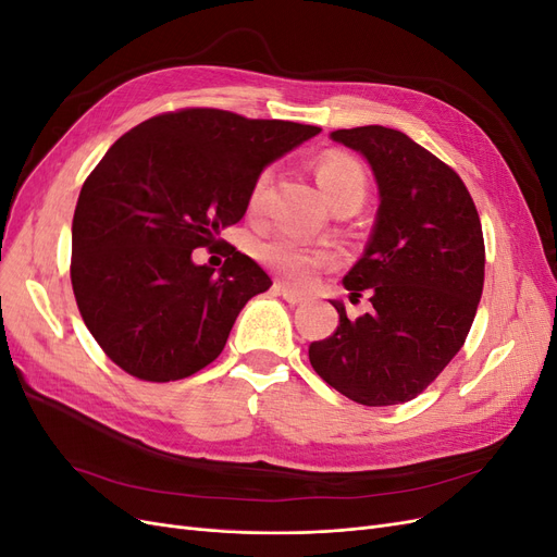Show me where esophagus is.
Wrapping results in <instances>:
<instances>
[{"label":"esophagus","mask_w":557,"mask_h":557,"mask_svg":"<svg viewBox=\"0 0 557 557\" xmlns=\"http://www.w3.org/2000/svg\"><path fill=\"white\" fill-rule=\"evenodd\" d=\"M274 288L278 290V295L285 299V301H288V305H301V301H305L307 297L305 295H301V293H297V290H293V288H288V285H281V283H276L274 285Z\"/></svg>","instance_id":"obj_1"}]
</instances>
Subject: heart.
<instances>
[{"label": "heart", "mask_w": 557, "mask_h": 557, "mask_svg": "<svg viewBox=\"0 0 557 557\" xmlns=\"http://www.w3.org/2000/svg\"><path fill=\"white\" fill-rule=\"evenodd\" d=\"M315 181L330 205H334V201L339 199H356L362 205L364 193H367V176L360 162L352 160L350 156L327 153L320 158L315 164ZM264 183H267V174H262L256 181V185H252L250 199H248L250 209L260 207ZM256 256L269 269H274V272H278L281 276H285L293 283H305L315 267L325 264L330 260L327 250L309 248L305 244L295 242L293 237H285V234L260 242L256 246Z\"/></svg>", "instance_id": "b5f03b06"}]
</instances>
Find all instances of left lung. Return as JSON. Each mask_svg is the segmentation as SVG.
Wrapping results in <instances>:
<instances>
[{
	"instance_id": "left-lung-1",
	"label": "left lung",
	"mask_w": 557,
	"mask_h": 557,
	"mask_svg": "<svg viewBox=\"0 0 557 557\" xmlns=\"http://www.w3.org/2000/svg\"><path fill=\"white\" fill-rule=\"evenodd\" d=\"M358 150L379 188L362 258L344 276L350 297L372 290V311L309 346L315 374L364 407L409 401L458 356L483 293L485 248L462 178L411 137L383 125L336 129Z\"/></svg>"
}]
</instances>
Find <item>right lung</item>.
<instances>
[{
	"mask_svg": "<svg viewBox=\"0 0 557 557\" xmlns=\"http://www.w3.org/2000/svg\"><path fill=\"white\" fill-rule=\"evenodd\" d=\"M320 132L218 109L156 115L123 134L83 183L72 223V285L107 356L144 381L193 376L221 356L264 269L234 246L193 262L239 223L264 166Z\"/></svg>",
	"mask_w": 557,
	"mask_h": 557,
	"instance_id": "obj_1",
	"label": "right lung"
}]
</instances>
